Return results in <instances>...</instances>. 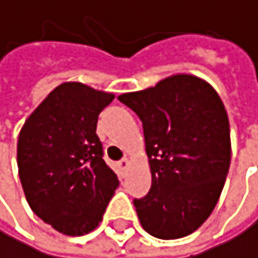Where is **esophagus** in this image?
I'll return each mask as SVG.
<instances>
[{"label":"esophagus","instance_id":"obj_1","mask_svg":"<svg viewBox=\"0 0 258 258\" xmlns=\"http://www.w3.org/2000/svg\"><path fill=\"white\" fill-rule=\"evenodd\" d=\"M130 165V161H128L126 158H123V159H120L119 161V167H120V170H126V167Z\"/></svg>","mask_w":258,"mask_h":258}]
</instances>
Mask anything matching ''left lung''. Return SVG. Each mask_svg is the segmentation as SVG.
Segmentation results:
<instances>
[{
    "mask_svg": "<svg viewBox=\"0 0 258 258\" xmlns=\"http://www.w3.org/2000/svg\"><path fill=\"white\" fill-rule=\"evenodd\" d=\"M139 116L152 187L135 207L144 229L162 240L192 234L209 218L231 164L226 108L204 80L176 74L117 97Z\"/></svg>",
    "mask_w": 258,
    "mask_h": 258,
    "instance_id": "8db88e82",
    "label": "left lung"
}]
</instances>
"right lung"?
<instances>
[{"label":"right lung","instance_id":"add662e5","mask_svg":"<svg viewBox=\"0 0 258 258\" xmlns=\"http://www.w3.org/2000/svg\"><path fill=\"white\" fill-rule=\"evenodd\" d=\"M113 99L83 83H61L20 132L17 162L26 200L64 235L96 229L119 185L96 135L99 114Z\"/></svg>","mask_w":258,"mask_h":258}]
</instances>
